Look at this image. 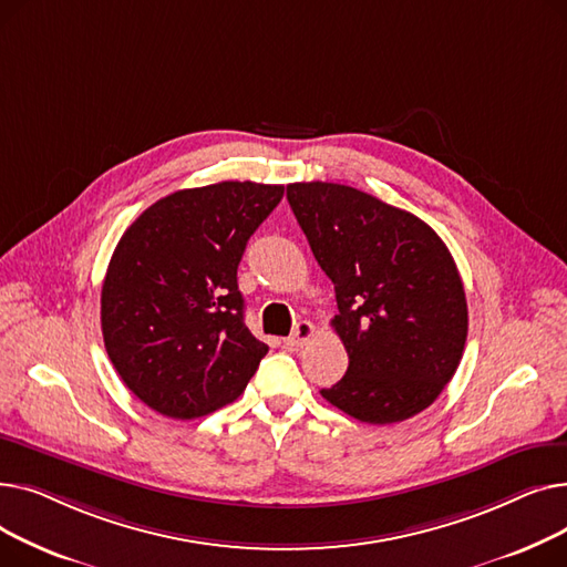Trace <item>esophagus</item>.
Segmentation results:
<instances>
[{"mask_svg":"<svg viewBox=\"0 0 567 567\" xmlns=\"http://www.w3.org/2000/svg\"><path fill=\"white\" fill-rule=\"evenodd\" d=\"M312 336H315V326L308 319H301V321H296L293 333L289 338H285V344L291 349L303 347Z\"/></svg>","mask_w":567,"mask_h":567,"instance_id":"34e87169","label":"esophagus"}]
</instances>
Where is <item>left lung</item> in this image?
Returning <instances> with one entry per match:
<instances>
[{
	"label": "left lung",
	"mask_w": 567,
	"mask_h": 567,
	"mask_svg": "<svg viewBox=\"0 0 567 567\" xmlns=\"http://www.w3.org/2000/svg\"><path fill=\"white\" fill-rule=\"evenodd\" d=\"M287 199L336 285L347 374L321 398L351 419L391 425L427 409L462 361L468 310L439 234L398 206L340 184H289Z\"/></svg>",
	"instance_id": "1"
}]
</instances>
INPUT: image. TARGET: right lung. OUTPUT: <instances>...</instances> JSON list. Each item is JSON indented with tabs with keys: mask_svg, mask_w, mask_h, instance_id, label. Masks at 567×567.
<instances>
[{
	"mask_svg": "<svg viewBox=\"0 0 567 567\" xmlns=\"http://www.w3.org/2000/svg\"><path fill=\"white\" fill-rule=\"evenodd\" d=\"M282 193L252 182L176 190L118 238L101 291L105 349L133 395L167 419L234 402L266 355L236 268Z\"/></svg>",
	"mask_w": 567,
	"mask_h": 567,
	"instance_id": "right-lung-1",
	"label": "right lung"
}]
</instances>
